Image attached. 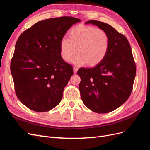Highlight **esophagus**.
<instances>
[{
	"mask_svg": "<svg viewBox=\"0 0 150 150\" xmlns=\"http://www.w3.org/2000/svg\"><path fill=\"white\" fill-rule=\"evenodd\" d=\"M78 67H73V71H74V73H76L77 71H78Z\"/></svg>",
	"mask_w": 150,
	"mask_h": 150,
	"instance_id": "34e87169",
	"label": "esophagus"
}]
</instances>
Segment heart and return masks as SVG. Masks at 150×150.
<instances>
[{
  "label": "heart",
  "mask_w": 150,
  "mask_h": 150,
  "mask_svg": "<svg viewBox=\"0 0 150 150\" xmlns=\"http://www.w3.org/2000/svg\"><path fill=\"white\" fill-rule=\"evenodd\" d=\"M69 39L62 38L60 42L62 58L74 64L82 66L89 64L96 66L106 57L110 45L109 35L105 30L91 25H80L72 28L69 33Z\"/></svg>",
  "instance_id": "1"
}]
</instances>
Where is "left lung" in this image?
Listing matches in <instances>:
<instances>
[{
    "instance_id": "obj_1",
    "label": "left lung",
    "mask_w": 150,
    "mask_h": 150,
    "mask_svg": "<svg viewBox=\"0 0 150 150\" xmlns=\"http://www.w3.org/2000/svg\"><path fill=\"white\" fill-rule=\"evenodd\" d=\"M105 30L110 45L106 57L93 67H81L79 88L84 105L98 113L114 111L127 101L133 90L136 76L135 62L128 39L108 24L91 20Z\"/></svg>"
}]
</instances>
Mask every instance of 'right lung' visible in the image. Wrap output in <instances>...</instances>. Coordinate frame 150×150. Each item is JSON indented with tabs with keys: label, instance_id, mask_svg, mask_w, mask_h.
I'll return each instance as SVG.
<instances>
[{
	"label": "right lung",
	"instance_id": "obj_1",
	"mask_svg": "<svg viewBox=\"0 0 150 150\" xmlns=\"http://www.w3.org/2000/svg\"><path fill=\"white\" fill-rule=\"evenodd\" d=\"M80 21L67 16L40 21L18 38L11 71L16 96L30 110L46 112L60 103L73 75L72 66L61 57L60 42Z\"/></svg>",
	"mask_w": 150,
	"mask_h": 150
}]
</instances>
